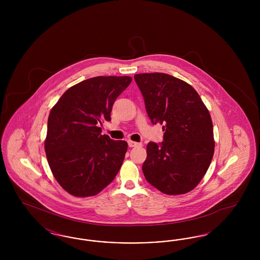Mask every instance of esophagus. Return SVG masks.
Masks as SVG:
<instances>
[{"label": "esophagus", "mask_w": 260, "mask_h": 260, "mask_svg": "<svg viewBox=\"0 0 260 260\" xmlns=\"http://www.w3.org/2000/svg\"><path fill=\"white\" fill-rule=\"evenodd\" d=\"M127 144H128V147H137V146H141V143L135 142V141H132V140H128V141H127Z\"/></svg>", "instance_id": "obj_1"}]
</instances>
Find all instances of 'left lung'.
Returning <instances> with one entry per match:
<instances>
[{"mask_svg": "<svg viewBox=\"0 0 260 260\" xmlns=\"http://www.w3.org/2000/svg\"><path fill=\"white\" fill-rule=\"evenodd\" d=\"M152 124H162L160 143L150 141L142 165L146 180L168 195L198 185L214 152L209 110L189 84L164 73L135 75Z\"/></svg>", "mask_w": 260, "mask_h": 260, "instance_id": "obj_1", "label": "left lung"}]
</instances>
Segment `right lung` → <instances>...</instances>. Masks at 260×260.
<instances>
[{"instance_id": "obj_1", "label": "right lung", "mask_w": 260, "mask_h": 260, "mask_svg": "<svg viewBox=\"0 0 260 260\" xmlns=\"http://www.w3.org/2000/svg\"><path fill=\"white\" fill-rule=\"evenodd\" d=\"M133 79L94 77L68 88L51 109L45 142L53 176L77 197L99 194L117 175L127 143L101 135L112 107Z\"/></svg>"}]
</instances>
